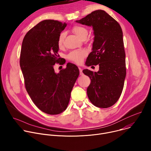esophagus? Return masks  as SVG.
<instances>
[{
	"label": "esophagus",
	"mask_w": 151,
	"mask_h": 151,
	"mask_svg": "<svg viewBox=\"0 0 151 151\" xmlns=\"http://www.w3.org/2000/svg\"><path fill=\"white\" fill-rule=\"evenodd\" d=\"M79 70L80 75H83V73H82V69L81 68H79Z\"/></svg>",
	"instance_id": "34e87169"
}]
</instances>
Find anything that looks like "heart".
Masks as SVG:
<instances>
[{"label": "heart", "mask_w": 151, "mask_h": 151, "mask_svg": "<svg viewBox=\"0 0 151 151\" xmlns=\"http://www.w3.org/2000/svg\"><path fill=\"white\" fill-rule=\"evenodd\" d=\"M72 31L81 40L87 38L88 34V30L85 27L80 25L74 26L72 29ZM64 38H65V33H61L57 40V45L59 48H61L63 47ZM86 56H87V52L85 50H75L70 52L68 55V58L76 64H80L82 63Z\"/></svg>", "instance_id": "obj_1"}]
</instances>
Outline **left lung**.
Instances as JSON below:
<instances>
[{
  "label": "left lung",
  "mask_w": 151,
  "mask_h": 151,
  "mask_svg": "<svg viewBox=\"0 0 151 151\" xmlns=\"http://www.w3.org/2000/svg\"><path fill=\"white\" fill-rule=\"evenodd\" d=\"M76 22L92 26L94 30L93 51L85 64L88 66L99 64V70L82 71L91 79L87 90L88 99L94 106L107 108L119 99L126 76L121 27L114 18L103 10L94 11Z\"/></svg>",
  "instance_id": "left-lung-1"
}]
</instances>
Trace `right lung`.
<instances>
[{
  "mask_svg": "<svg viewBox=\"0 0 151 151\" xmlns=\"http://www.w3.org/2000/svg\"><path fill=\"white\" fill-rule=\"evenodd\" d=\"M66 25L53 19L41 21L26 33L21 50L26 89L37 108L49 115L66 109L79 74L78 67L70 63L58 73L54 69L55 63L66 62L58 54L57 40Z\"/></svg>",
  "mask_w": 151,
  "mask_h": 151,
  "instance_id": "add662e5",
  "label": "right lung"
}]
</instances>
